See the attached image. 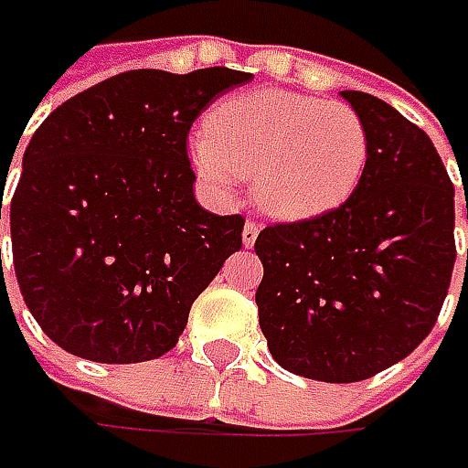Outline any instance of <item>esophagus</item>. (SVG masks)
<instances>
[{
	"mask_svg": "<svg viewBox=\"0 0 468 468\" xmlns=\"http://www.w3.org/2000/svg\"><path fill=\"white\" fill-rule=\"evenodd\" d=\"M258 234H261V226L255 224V221H247V224H244V231H242L244 247H252V244H255V239H258Z\"/></svg>",
	"mask_w": 468,
	"mask_h": 468,
	"instance_id": "esophagus-1",
	"label": "esophagus"
}]
</instances>
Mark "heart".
Instances as JSON below:
<instances>
[{
    "mask_svg": "<svg viewBox=\"0 0 468 468\" xmlns=\"http://www.w3.org/2000/svg\"><path fill=\"white\" fill-rule=\"evenodd\" d=\"M367 130L341 101L250 90L221 101L189 143L207 185L252 176L258 206L281 218L323 213L349 197L367 166Z\"/></svg>",
    "mask_w": 468,
    "mask_h": 468,
    "instance_id": "obj_1",
    "label": "heart"
}]
</instances>
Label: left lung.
Instances as JSON below:
<instances>
[{
  "label": "left lung",
  "instance_id": "left-lung-1",
  "mask_svg": "<svg viewBox=\"0 0 468 468\" xmlns=\"http://www.w3.org/2000/svg\"><path fill=\"white\" fill-rule=\"evenodd\" d=\"M341 96L367 130L359 185L338 207L265 226L255 239L268 349L283 369L323 383L367 380L417 349L456 262V192L432 140L386 101Z\"/></svg>",
  "mask_w": 468,
  "mask_h": 468
}]
</instances>
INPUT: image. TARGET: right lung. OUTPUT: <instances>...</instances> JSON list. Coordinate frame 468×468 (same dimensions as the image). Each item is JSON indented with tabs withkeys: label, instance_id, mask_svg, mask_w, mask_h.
I'll use <instances>...</instances> for the list:
<instances>
[{
	"label": "right lung",
	"instance_id": "obj_1",
	"mask_svg": "<svg viewBox=\"0 0 468 468\" xmlns=\"http://www.w3.org/2000/svg\"><path fill=\"white\" fill-rule=\"evenodd\" d=\"M250 78L229 67L130 69L41 122L9 231L20 294L57 346L103 365L176 346L192 302L242 247L244 229L239 213L197 206L189 127Z\"/></svg>",
	"mask_w": 468,
	"mask_h": 468
}]
</instances>
